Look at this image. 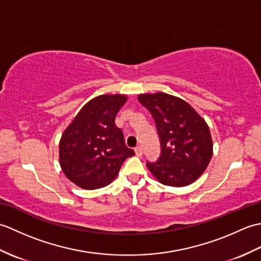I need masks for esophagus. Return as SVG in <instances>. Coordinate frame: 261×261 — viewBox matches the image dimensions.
<instances>
[{"instance_id": "obj_1", "label": "esophagus", "mask_w": 261, "mask_h": 261, "mask_svg": "<svg viewBox=\"0 0 261 261\" xmlns=\"http://www.w3.org/2000/svg\"><path fill=\"white\" fill-rule=\"evenodd\" d=\"M135 152H136V154L138 157H141L142 156V153H143V150H142V148L139 146V147H137V148H135Z\"/></svg>"}]
</instances>
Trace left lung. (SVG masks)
I'll return each instance as SVG.
<instances>
[{"label":"left lung","mask_w":261,"mask_h":261,"mask_svg":"<svg viewBox=\"0 0 261 261\" xmlns=\"http://www.w3.org/2000/svg\"><path fill=\"white\" fill-rule=\"evenodd\" d=\"M151 113L160 140V156L147 167L164 185L181 187L201 176L212 158L208 126L182 99L165 93L139 95Z\"/></svg>","instance_id":"obj_1"}]
</instances>
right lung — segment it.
Listing matches in <instances>:
<instances>
[{"instance_id": "add662e5", "label": "right lung", "mask_w": 261, "mask_h": 261, "mask_svg": "<svg viewBox=\"0 0 261 261\" xmlns=\"http://www.w3.org/2000/svg\"><path fill=\"white\" fill-rule=\"evenodd\" d=\"M125 101L119 94L93 98L65 130L59 143L60 166L77 186L95 190L109 185L124 160L135 154L114 122Z\"/></svg>"}]
</instances>
